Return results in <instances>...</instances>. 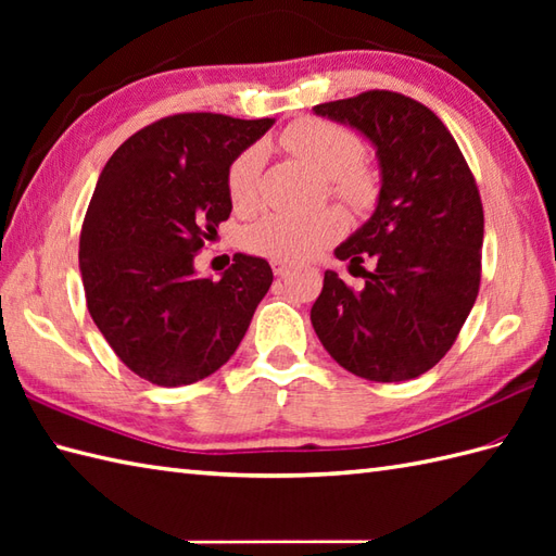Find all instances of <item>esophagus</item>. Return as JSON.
I'll use <instances>...</instances> for the list:
<instances>
[{"label": "esophagus", "mask_w": 556, "mask_h": 556, "mask_svg": "<svg viewBox=\"0 0 556 556\" xmlns=\"http://www.w3.org/2000/svg\"><path fill=\"white\" fill-rule=\"evenodd\" d=\"M291 267H293V265H291V263H285V260H271V271H275L277 277L287 275V271H289Z\"/></svg>", "instance_id": "obj_1"}]
</instances>
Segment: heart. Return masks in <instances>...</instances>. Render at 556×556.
<instances>
[{
  "label": "heart",
  "instance_id": "b5f03b06",
  "mask_svg": "<svg viewBox=\"0 0 556 556\" xmlns=\"http://www.w3.org/2000/svg\"><path fill=\"white\" fill-rule=\"evenodd\" d=\"M279 146L293 157L327 176L329 191L356 212H368L380 198V179L363 162L361 138L334 122L305 116L279 134ZM265 148L253 143L236 155L227 169V193L233 210L253 212L263 200ZM346 233V215L323 207L308 215L269 212L243 231V245L255 255L301 263L320 255Z\"/></svg>",
  "mask_w": 556,
  "mask_h": 556
}]
</instances>
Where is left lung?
Here are the masks:
<instances>
[{
  "label": "left lung",
  "mask_w": 556,
  "mask_h": 556,
  "mask_svg": "<svg viewBox=\"0 0 556 556\" xmlns=\"http://www.w3.org/2000/svg\"><path fill=\"white\" fill-rule=\"evenodd\" d=\"M315 114L368 136L382 167L375 215L334 251L377 267H363L361 291L325 271L315 334L353 375L413 380L446 356L478 299L485 217L473 172L440 116L401 92L365 90Z\"/></svg>",
  "instance_id": "1"
}]
</instances>
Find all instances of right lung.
I'll use <instances>...</instances> for the list:
<instances>
[{
    "label": "right lung",
    "mask_w": 556,
    "mask_h": 556,
    "mask_svg": "<svg viewBox=\"0 0 556 556\" xmlns=\"http://www.w3.org/2000/svg\"><path fill=\"white\" fill-rule=\"evenodd\" d=\"M269 126L212 112L164 116L104 164L80 229L83 289L112 351L152 384H193L219 370L271 287L263 257L236 253L219 281L193 269L231 215V160Z\"/></svg>",
    "instance_id": "add662e5"
}]
</instances>
